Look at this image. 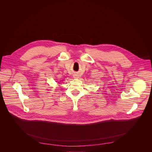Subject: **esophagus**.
I'll list each match as a JSON object with an SVG mask.
<instances>
[{"label": "esophagus", "instance_id": "1", "mask_svg": "<svg viewBox=\"0 0 152 152\" xmlns=\"http://www.w3.org/2000/svg\"><path fill=\"white\" fill-rule=\"evenodd\" d=\"M74 78H78V75H75V76H74Z\"/></svg>", "mask_w": 152, "mask_h": 152}]
</instances>
